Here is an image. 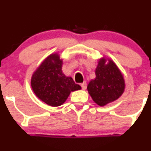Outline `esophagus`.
<instances>
[{
    "label": "esophagus",
    "instance_id": "obj_1",
    "mask_svg": "<svg viewBox=\"0 0 151 151\" xmlns=\"http://www.w3.org/2000/svg\"><path fill=\"white\" fill-rule=\"evenodd\" d=\"M81 87H82V89L83 90H85L86 89V87H87V83L86 82H83V83H81Z\"/></svg>",
    "mask_w": 151,
    "mask_h": 151
}]
</instances>
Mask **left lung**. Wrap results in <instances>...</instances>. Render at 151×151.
<instances>
[{"label":"left lung","mask_w":151,"mask_h":151,"mask_svg":"<svg viewBox=\"0 0 151 151\" xmlns=\"http://www.w3.org/2000/svg\"><path fill=\"white\" fill-rule=\"evenodd\" d=\"M95 72L96 78L90 81L87 89L96 104L105 106L121 96L124 92L125 80L111 59L100 58Z\"/></svg>","instance_id":"8db88e82"}]
</instances>
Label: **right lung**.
Masks as SVG:
<instances>
[{
    "label": "right lung",
    "instance_id": "right-lung-1",
    "mask_svg": "<svg viewBox=\"0 0 151 151\" xmlns=\"http://www.w3.org/2000/svg\"><path fill=\"white\" fill-rule=\"evenodd\" d=\"M63 60L58 53L49 55L33 72L31 88L35 95L51 106H60L71 92L81 89L71 77L62 71Z\"/></svg>",
    "mask_w": 151,
    "mask_h": 151
}]
</instances>
